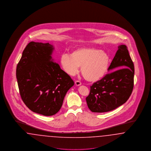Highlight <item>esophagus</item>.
Returning <instances> with one entry per match:
<instances>
[{"mask_svg":"<svg viewBox=\"0 0 151 151\" xmlns=\"http://www.w3.org/2000/svg\"><path fill=\"white\" fill-rule=\"evenodd\" d=\"M81 84V83L79 81V80H76V81H75V85L76 86H80Z\"/></svg>","mask_w":151,"mask_h":151,"instance_id":"34e87169","label":"esophagus"}]
</instances>
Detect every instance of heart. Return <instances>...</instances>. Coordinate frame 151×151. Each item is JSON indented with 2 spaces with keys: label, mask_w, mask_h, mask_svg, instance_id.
<instances>
[{
  "label": "heart",
  "mask_w": 151,
  "mask_h": 151,
  "mask_svg": "<svg viewBox=\"0 0 151 151\" xmlns=\"http://www.w3.org/2000/svg\"><path fill=\"white\" fill-rule=\"evenodd\" d=\"M110 58L107 52L92 47H78L71 55L63 54L60 64L67 74L74 76L79 71L89 81H96L103 78L108 71Z\"/></svg>",
  "instance_id": "heart-1"
}]
</instances>
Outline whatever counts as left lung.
Instances as JSON below:
<instances>
[{"instance_id": "obj_1", "label": "left lung", "mask_w": 151, "mask_h": 151, "mask_svg": "<svg viewBox=\"0 0 151 151\" xmlns=\"http://www.w3.org/2000/svg\"><path fill=\"white\" fill-rule=\"evenodd\" d=\"M116 69L91 86L86 101L91 111H111L129 99L134 88V65L126 45L118 47L108 70Z\"/></svg>"}]
</instances>
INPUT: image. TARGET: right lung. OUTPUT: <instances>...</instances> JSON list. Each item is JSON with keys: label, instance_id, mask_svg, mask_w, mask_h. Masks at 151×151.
<instances>
[{"label": "right lung", "instance_id": "right-lung-1", "mask_svg": "<svg viewBox=\"0 0 151 151\" xmlns=\"http://www.w3.org/2000/svg\"><path fill=\"white\" fill-rule=\"evenodd\" d=\"M53 46L32 41L17 65L16 78L22 100L32 111L57 114L67 91L74 85L71 77L51 57Z\"/></svg>", "mask_w": 151, "mask_h": 151}]
</instances>
